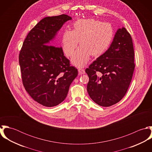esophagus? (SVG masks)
I'll list each match as a JSON object with an SVG mask.
<instances>
[{
    "label": "esophagus",
    "instance_id": "esophagus-1",
    "mask_svg": "<svg viewBox=\"0 0 152 152\" xmlns=\"http://www.w3.org/2000/svg\"><path fill=\"white\" fill-rule=\"evenodd\" d=\"M78 71L79 72V74L82 75V74H85V69H83V68H80L78 69Z\"/></svg>",
    "mask_w": 152,
    "mask_h": 152
}]
</instances>
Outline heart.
Returning <instances> with one entry per match:
<instances>
[{
	"label": "heart",
	"mask_w": 152,
	"mask_h": 152,
	"mask_svg": "<svg viewBox=\"0 0 152 152\" xmlns=\"http://www.w3.org/2000/svg\"><path fill=\"white\" fill-rule=\"evenodd\" d=\"M113 29L109 23L92 19H80L74 23L71 31L66 30L62 38L63 50L67 57L74 53L79 41L80 47L72 58L78 66H84L89 56L98 57L105 53L113 39Z\"/></svg>",
	"instance_id": "heart-1"
}]
</instances>
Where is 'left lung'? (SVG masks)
I'll return each instance as SVG.
<instances>
[{"instance_id":"obj_1","label":"left lung","mask_w":152,"mask_h":152,"mask_svg":"<svg viewBox=\"0 0 152 152\" xmlns=\"http://www.w3.org/2000/svg\"><path fill=\"white\" fill-rule=\"evenodd\" d=\"M134 56L129 33L125 27L119 28L108 50L86 69L87 91L96 104L110 107L125 95L135 67Z\"/></svg>"}]
</instances>
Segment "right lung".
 <instances>
[{
	"instance_id": "obj_1",
	"label": "right lung",
	"mask_w": 152,
	"mask_h": 152,
	"mask_svg": "<svg viewBox=\"0 0 152 152\" xmlns=\"http://www.w3.org/2000/svg\"><path fill=\"white\" fill-rule=\"evenodd\" d=\"M71 19L64 14L44 18L28 33L19 53L23 86L35 101L45 107L61 103L78 75L62 47L48 45L63 24Z\"/></svg>"
}]
</instances>
